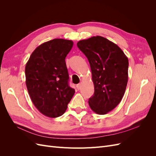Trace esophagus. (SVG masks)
Listing matches in <instances>:
<instances>
[{"instance_id":"obj_1","label":"esophagus","mask_w":156,"mask_h":156,"mask_svg":"<svg viewBox=\"0 0 156 156\" xmlns=\"http://www.w3.org/2000/svg\"><path fill=\"white\" fill-rule=\"evenodd\" d=\"M81 83L77 84V88L78 90H80V89H81Z\"/></svg>"}]
</instances>
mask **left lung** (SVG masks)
Listing matches in <instances>:
<instances>
[{"label": "left lung", "mask_w": 156, "mask_h": 156, "mask_svg": "<svg viewBox=\"0 0 156 156\" xmlns=\"http://www.w3.org/2000/svg\"><path fill=\"white\" fill-rule=\"evenodd\" d=\"M77 45L90 66L94 95L89 98L91 109L105 115L119 104L128 80V59L116 44L97 36L80 40Z\"/></svg>", "instance_id": "1"}]
</instances>
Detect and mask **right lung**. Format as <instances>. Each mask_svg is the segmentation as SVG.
<instances>
[{
  "label": "right lung",
  "mask_w": 156,
  "mask_h": 156,
  "mask_svg": "<svg viewBox=\"0 0 156 156\" xmlns=\"http://www.w3.org/2000/svg\"><path fill=\"white\" fill-rule=\"evenodd\" d=\"M72 40L54 39L32 52L25 66L26 85L33 104L44 115L62 116L75 94L69 86L65 58L72 49Z\"/></svg>",
  "instance_id": "obj_1"
}]
</instances>
